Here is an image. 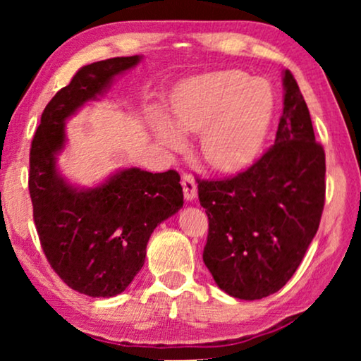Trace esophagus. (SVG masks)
<instances>
[{
    "mask_svg": "<svg viewBox=\"0 0 361 361\" xmlns=\"http://www.w3.org/2000/svg\"><path fill=\"white\" fill-rule=\"evenodd\" d=\"M182 189H184L185 200L197 199V184H195L194 177L189 174H184V177H182Z\"/></svg>",
    "mask_w": 361,
    "mask_h": 361,
    "instance_id": "obj_1",
    "label": "esophagus"
}]
</instances>
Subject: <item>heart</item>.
<instances>
[{"instance_id":"obj_1","label":"heart","mask_w":361,"mask_h":361,"mask_svg":"<svg viewBox=\"0 0 361 361\" xmlns=\"http://www.w3.org/2000/svg\"><path fill=\"white\" fill-rule=\"evenodd\" d=\"M273 98L259 80L246 72L205 73L185 87L172 105V126L157 121L156 135L171 151L184 147V135L199 136V152L221 172L248 166L268 133Z\"/></svg>"}]
</instances>
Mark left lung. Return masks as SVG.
Returning <instances> with one entry per match:
<instances>
[{
	"instance_id": "1",
	"label": "left lung",
	"mask_w": 361,
	"mask_h": 361,
	"mask_svg": "<svg viewBox=\"0 0 361 361\" xmlns=\"http://www.w3.org/2000/svg\"><path fill=\"white\" fill-rule=\"evenodd\" d=\"M283 85L274 145L230 179H197L209 216L204 263L216 286L236 299H263L293 278L324 210V147L315 142L309 108L289 71Z\"/></svg>"
}]
</instances>
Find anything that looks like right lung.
<instances>
[{"instance_id": "right-lung-1", "label": "right lung", "mask_w": 361, "mask_h": 361, "mask_svg": "<svg viewBox=\"0 0 361 361\" xmlns=\"http://www.w3.org/2000/svg\"><path fill=\"white\" fill-rule=\"evenodd\" d=\"M140 61L115 57L82 67L44 108L31 145L29 194L44 255L68 288L90 298L123 293L145 264L152 231L184 205L176 171L130 167L92 189L73 187L57 171L67 118Z\"/></svg>"}]
</instances>
